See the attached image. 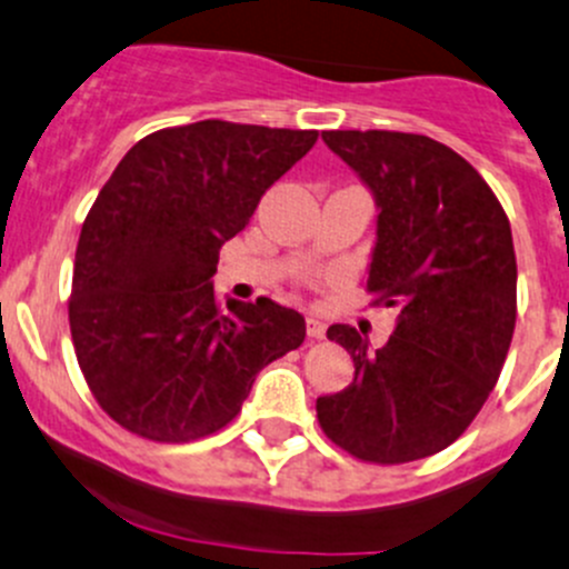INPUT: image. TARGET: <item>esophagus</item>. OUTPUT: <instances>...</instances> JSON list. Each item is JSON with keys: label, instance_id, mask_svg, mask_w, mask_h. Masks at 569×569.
I'll return each instance as SVG.
<instances>
[{"label": "esophagus", "instance_id": "34e87169", "mask_svg": "<svg viewBox=\"0 0 569 569\" xmlns=\"http://www.w3.org/2000/svg\"><path fill=\"white\" fill-rule=\"evenodd\" d=\"M307 335L315 337V340L326 335V323L318 318V315H307Z\"/></svg>", "mask_w": 569, "mask_h": 569}]
</instances>
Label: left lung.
<instances>
[{
    "label": "left lung",
    "instance_id": "8db88e82",
    "mask_svg": "<svg viewBox=\"0 0 569 569\" xmlns=\"http://www.w3.org/2000/svg\"><path fill=\"white\" fill-rule=\"evenodd\" d=\"M323 143L373 196L368 290L401 315L381 348L353 326H329L351 353L353 381L318 398L320 429L365 462H415L473 423L503 368L517 315L509 218L440 140L335 129Z\"/></svg>",
    "mask_w": 569,
    "mask_h": 569
}]
</instances>
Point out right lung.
Masks as SVG:
<instances>
[{
    "mask_svg": "<svg viewBox=\"0 0 569 569\" xmlns=\"http://www.w3.org/2000/svg\"><path fill=\"white\" fill-rule=\"evenodd\" d=\"M315 140L210 118L146 134L118 162L82 223L69 301L77 362L118 426L154 442L212 435L301 346V312L271 298L221 307L212 273Z\"/></svg>",
    "mask_w": 569,
    "mask_h": 569,
    "instance_id": "add662e5",
    "label": "right lung"
}]
</instances>
